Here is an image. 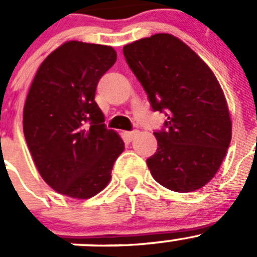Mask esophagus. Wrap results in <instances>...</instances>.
<instances>
[{"instance_id":"34e87169","label":"esophagus","mask_w":257,"mask_h":257,"mask_svg":"<svg viewBox=\"0 0 257 257\" xmlns=\"http://www.w3.org/2000/svg\"><path fill=\"white\" fill-rule=\"evenodd\" d=\"M137 134H138V131H137V129H134V131L126 132V133H125V136H126V138H128L129 141H133L134 138H136V136H137Z\"/></svg>"}]
</instances>
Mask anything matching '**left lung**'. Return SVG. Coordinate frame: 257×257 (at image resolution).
<instances>
[{
    "instance_id": "left-lung-1",
    "label": "left lung",
    "mask_w": 257,
    "mask_h": 257,
    "mask_svg": "<svg viewBox=\"0 0 257 257\" xmlns=\"http://www.w3.org/2000/svg\"><path fill=\"white\" fill-rule=\"evenodd\" d=\"M153 111L165 112L156 131L157 151L147 158L153 179L177 193H190L217 174L228 150L232 123L219 82L185 43L155 34L123 48Z\"/></svg>"
}]
</instances>
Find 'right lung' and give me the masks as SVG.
Here are the masks:
<instances>
[{"label":"right lung","instance_id":"add662e5","mask_svg":"<svg viewBox=\"0 0 257 257\" xmlns=\"http://www.w3.org/2000/svg\"><path fill=\"white\" fill-rule=\"evenodd\" d=\"M115 62L111 47L72 40L50 53L31 83L24 136L39 174L59 194L88 199L100 193L124 151L95 101L100 78Z\"/></svg>","mask_w":257,"mask_h":257}]
</instances>
